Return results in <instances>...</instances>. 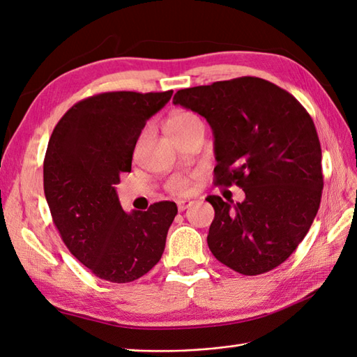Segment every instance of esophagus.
Masks as SVG:
<instances>
[{
    "mask_svg": "<svg viewBox=\"0 0 357 357\" xmlns=\"http://www.w3.org/2000/svg\"><path fill=\"white\" fill-rule=\"evenodd\" d=\"M192 205H193V201H188V199H181V201H178V210L185 211Z\"/></svg>",
    "mask_w": 357,
    "mask_h": 357,
    "instance_id": "1",
    "label": "esophagus"
}]
</instances>
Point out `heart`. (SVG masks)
Here are the masks:
<instances>
[{
  "label": "heart",
  "mask_w": 357,
  "mask_h": 357,
  "mask_svg": "<svg viewBox=\"0 0 357 357\" xmlns=\"http://www.w3.org/2000/svg\"><path fill=\"white\" fill-rule=\"evenodd\" d=\"M196 123H201V120H199L195 114L176 112L172 115L167 124H165V130H167L169 135H176V134H181V132L190 129ZM188 187H190V178L185 175H175L167 182V188L172 193H176V195H184L188 190Z\"/></svg>",
  "instance_id": "b5f03b06"
}]
</instances>
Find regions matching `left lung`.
Returning <instances> with one entry per match:
<instances>
[{
    "label": "left lung",
    "mask_w": 357,
    "mask_h": 357,
    "mask_svg": "<svg viewBox=\"0 0 357 357\" xmlns=\"http://www.w3.org/2000/svg\"><path fill=\"white\" fill-rule=\"evenodd\" d=\"M173 103L206 119L214 135L216 185H238L243 202L208 196L210 251L243 275L286 261L317 216L324 178L309 112L287 91L260 77L179 89Z\"/></svg>",
    "instance_id": "obj_1"
}]
</instances>
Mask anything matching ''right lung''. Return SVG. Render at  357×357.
Listing matches in <instances>:
<instances>
[{
    "label": "right lung",
    "mask_w": 357,
    "mask_h": 357,
    "mask_svg": "<svg viewBox=\"0 0 357 357\" xmlns=\"http://www.w3.org/2000/svg\"><path fill=\"white\" fill-rule=\"evenodd\" d=\"M173 91H114L77 102L56 124L44 160V193L63 243L96 277L138 280L160 261L175 202L126 213L115 184L130 172L146 121Z\"/></svg>",
    "instance_id": "right-lung-1"
}]
</instances>
